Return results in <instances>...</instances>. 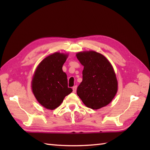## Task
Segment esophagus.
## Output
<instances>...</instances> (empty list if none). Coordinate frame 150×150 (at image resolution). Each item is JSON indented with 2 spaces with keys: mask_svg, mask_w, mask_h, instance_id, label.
I'll return each instance as SVG.
<instances>
[{
  "mask_svg": "<svg viewBox=\"0 0 150 150\" xmlns=\"http://www.w3.org/2000/svg\"><path fill=\"white\" fill-rule=\"evenodd\" d=\"M76 91H77V86H75L73 87V92L75 93Z\"/></svg>",
  "mask_w": 150,
  "mask_h": 150,
  "instance_id": "esophagus-1",
  "label": "esophagus"
}]
</instances>
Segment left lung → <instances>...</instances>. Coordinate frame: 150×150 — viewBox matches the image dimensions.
<instances>
[{"label":"left lung","mask_w":150,"mask_h":150,"mask_svg":"<svg viewBox=\"0 0 150 150\" xmlns=\"http://www.w3.org/2000/svg\"><path fill=\"white\" fill-rule=\"evenodd\" d=\"M77 58L84 66L82 81L77 93L87 107L98 110L106 106L117 91L116 75L110 62L104 55L94 52H79Z\"/></svg>","instance_id":"obj_1"}]
</instances>
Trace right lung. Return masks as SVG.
I'll return each mask as SVG.
<instances>
[{"instance_id":"1","label":"right lung","mask_w":150,"mask_h":150,"mask_svg":"<svg viewBox=\"0 0 150 150\" xmlns=\"http://www.w3.org/2000/svg\"><path fill=\"white\" fill-rule=\"evenodd\" d=\"M67 57L64 53L52 54L39 64L35 72L31 85L33 93L38 102L47 109L59 107L73 91L68 88L67 75L62 71Z\"/></svg>"}]
</instances>
